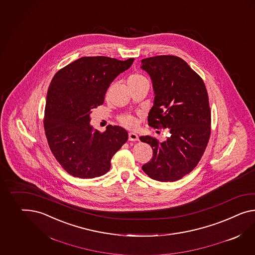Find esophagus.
Here are the masks:
<instances>
[{
    "label": "esophagus",
    "instance_id": "34e87169",
    "mask_svg": "<svg viewBox=\"0 0 255 255\" xmlns=\"http://www.w3.org/2000/svg\"><path fill=\"white\" fill-rule=\"evenodd\" d=\"M128 140H130V141H137V140H138V136H137L136 133L130 132L128 134Z\"/></svg>",
    "mask_w": 255,
    "mask_h": 255
}]
</instances>
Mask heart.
<instances>
[{
    "instance_id": "1",
    "label": "heart",
    "mask_w": 255,
    "mask_h": 255,
    "mask_svg": "<svg viewBox=\"0 0 255 255\" xmlns=\"http://www.w3.org/2000/svg\"><path fill=\"white\" fill-rule=\"evenodd\" d=\"M142 80H147V79L144 78L142 75H139V74H133L131 75L130 77L128 79V82L130 83V82H137V81H142ZM120 122L121 124L128 128H133L136 127V119L130 117V116H124L122 118H120Z\"/></svg>"
}]
</instances>
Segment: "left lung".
<instances>
[{"label":"left lung","mask_w":255,"mask_h":255,"mask_svg":"<svg viewBox=\"0 0 255 255\" xmlns=\"http://www.w3.org/2000/svg\"><path fill=\"white\" fill-rule=\"evenodd\" d=\"M154 93L149 125L169 129L163 142L141 136L153 155L142 170L161 182H173L194 169L203 156L211 134L209 99L203 79L183 60L158 55L141 60Z\"/></svg>","instance_id":"obj_1"}]
</instances>
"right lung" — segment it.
<instances>
[{
    "label": "right lung",
    "instance_id": "obj_1",
    "mask_svg": "<svg viewBox=\"0 0 255 255\" xmlns=\"http://www.w3.org/2000/svg\"><path fill=\"white\" fill-rule=\"evenodd\" d=\"M133 61L81 57L52 78L43 121L46 137L52 154L71 176L105 175L111 167L112 157L127 142L128 134L121 127L109 125L103 133L93 129L91 114L104 104L110 84Z\"/></svg>",
    "mask_w": 255,
    "mask_h": 255
}]
</instances>
